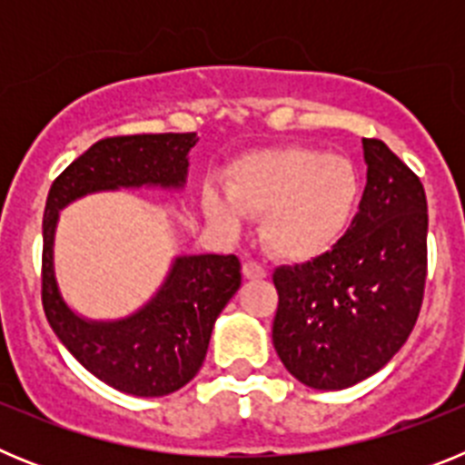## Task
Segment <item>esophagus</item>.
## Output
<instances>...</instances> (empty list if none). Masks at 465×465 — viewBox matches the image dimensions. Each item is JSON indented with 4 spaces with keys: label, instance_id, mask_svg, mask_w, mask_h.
Wrapping results in <instances>:
<instances>
[{
    "label": "esophagus",
    "instance_id": "esophagus-1",
    "mask_svg": "<svg viewBox=\"0 0 465 465\" xmlns=\"http://www.w3.org/2000/svg\"><path fill=\"white\" fill-rule=\"evenodd\" d=\"M242 272H244L246 279H265V277H268V270L262 268L261 262H256V261H244V265H242Z\"/></svg>",
    "mask_w": 465,
    "mask_h": 465
}]
</instances>
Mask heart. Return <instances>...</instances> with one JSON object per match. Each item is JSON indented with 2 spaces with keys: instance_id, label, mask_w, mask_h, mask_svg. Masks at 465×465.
I'll use <instances>...</instances> for the list:
<instances>
[{
  "instance_id": "obj_1",
  "label": "heart",
  "mask_w": 465,
  "mask_h": 465,
  "mask_svg": "<svg viewBox=\"0 0 465 465\" xmlns=\"http://www.w3.org/2000/svg\"><path fill=\"white\" fill-rule=\"evenodd\" d=\"M225 193L204 188L203 207L225 230L242 213L262 216V244L272 256L305 262L342 240L363 193L359 167L314 146H277L242 155L225 172Z\"/></svg>"
}]
</instances>
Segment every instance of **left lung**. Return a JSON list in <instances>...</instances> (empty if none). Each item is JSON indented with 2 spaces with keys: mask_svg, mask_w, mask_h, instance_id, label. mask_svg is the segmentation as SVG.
I'll use <instances>...</instances> for the list:
<instances>
[{
  "mask_svg": "<svg viewBox=\"0 0 465 465\" xmlns=\"http://www.w3.org/2000/svg\"><path fill=\"white\" fill-rule=\"evenodd\" d=\"M368 183L331 252L272 274V342L312 389H347L396 356L426 286L429 204L419 176L381 139H363Z\"/></svg>",
  "mask_w": 465,
  "mask_h": 465,
  "instance_id": "8db88e82",
  "label": "left lung"
}]
</instances>
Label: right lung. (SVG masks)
<instances>
[{"instance_id": "add662e5", "label": "right lung", "mask_w": 465, "mask_h": 465, "mask_svg": "<svg viewBox=\"0 0 465 465\" xmlns=\"http://www.w3.org/2000/svg\"><path fill=\"white\" fill-rule=\"evenodd\" d=\"M195 133L123 134L94 142L55 176L44 209L41 305L60 342L97 380L142 398L167 396L193 380L207 356L216 316L242 283L235 253L176 258L165 286L125 322L90 323L63 302L53 274L57 212L85 193L118 186H182Z\"/></svg>"}]
</instances>
